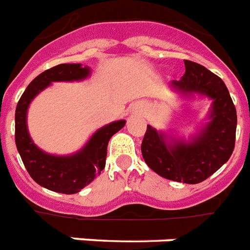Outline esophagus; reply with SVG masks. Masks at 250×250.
<instances>
[{
    "instance_id": "esophagus-1",
    "label": "esophagus",
    "mask_w": 250,
    "mask_h": 250,
    "mask_svg": "<svg viewBox=\"0 0 250 250\" xmlns=\"http://www.w3.org/2000/svg\"><path fill=\"white\" fill-rule=\"evenodd\" d=\"M146 112V104H142V102H139V104H135V114H144Z\"/></svg>"
}]
</instances>
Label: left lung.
<instances>
[{
    "instance_id": "left-lung-1",
    "label": "left lung",
    "mask_w": 250,
    "mask_h": 250,
    "mask_svg": "<svg viewBox=\"0 0 250 250\" xmlns=\"http://www.w3.org/2000/svg\"><path fill=\"white\" fill-rule=\"evenodd\" d=\"M185 74L170 86L184 95L201 94L212 102L209 122L191 142H167L163 132L146 125L142 153L146 165L159 176L184 184H199L229 160L236 140L235 104L226 83L198 62L185 60Z\"/></svg>"
}]
</instances>
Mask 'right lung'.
I'll list each match as a JSON object with an SVG mask.
<instances>
[{
  "label": "right lung",
  "instance_id": "1",
  "mask_svg": "<svg viewBox=\"0 0 250 250\" xmlns=\"http://www.w3.org/2000/svg\"><path fill=\"white\" fill-rule=\"evenodd\" d=\"M90 68L81 64H59L32 80L15 110V144L28 174L43 188L62 194H76L101 174L106 165L107 144L125 121L112 122L100 128L83 149L70 156L45 153L34 144L27 129V108L42 90L55 81H80L89 77Z\"/></svg>",
  "mask_w": 250,
  "mask_h": 250
}]
</instances>
